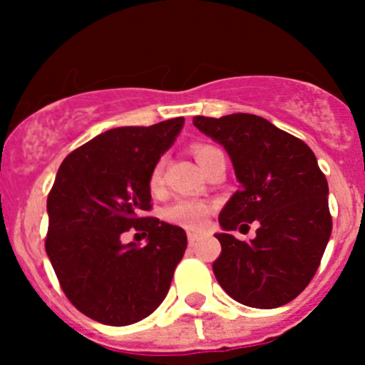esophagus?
<instances>
[{"label": "esophagus", "mask_w": 365, "mask_h": 365, "mask_svg": "<svg viewBox=\"0 0 365 365\" xmlns=\"http://www.w3.org/2000/svg\"><path fill=\"white\" fill-rule=\"evenodd\" d=\"M187 238H189V245H194L200 240V235L194 233V231H189V233H187Z\"/></svg>", "instance_id": "34e87169"}]
</instances>
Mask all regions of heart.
<instances>
[{
  "instance_id": "obj_1",
  "label": "heart",
  "mask_w": 365,
  "mask_h": 365,
  "mask_svg": "<svg viewBox=\"0 0 365 365\" xmlns=\"http://www.w3.org/2000/svg\"><path fill=\"white\" fill-rule=\"evenodd\" d=\"M213 150L217 148H213V146H208V145H196L192 148V152H194V157H196V160L200 162L201 165V162H203L206 157L213 152ZM160 183H162V164L159 162V164L153 168L152 175H150V187H152V189H159ZM210 210H212V206L205 203V201L192 200V197H180V200L173 201L171 205L165 206L164 217L168 222L176 224V226L187 227V230H201V227L205 226Z\"/></svg>"
}]
</instances>
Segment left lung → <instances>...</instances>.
Returning <instances> with one entry per match:
<instances>
[{"label":"left lung","instance_id":"left-lung-1","mask_svg":"<svg viewBox=\"0 0 365 365\" xmlns=\"http://www.w3.org/2000/svg\"><path fill=\"white\" fill-rule=\"evenodd\" d=\"M192 121L224 146L240 183L219 215L222 233L215 237L222 252L213 261V274L240 304L281 307L311 282L329 244L332 217L325 175L304 141L256 114ZM251 222H258L251 242L230 235Z\"/></svg>","mask_w":365,"mask_h":365}]
</instances>
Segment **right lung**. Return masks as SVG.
I'll return each mask as SVG.
<instances>
[{"instance_id": "obj_1", "label": "right lung", "mask_w": 365, "mask_h": 365, "mask_svg": "<svg viewBox=\"0 0 365 365\" xmlns=\"http://www.w3.org/2000/svg\"><path fill=\"white\" fill-rule=\"evenodd\" d=\"M183 118L118 127L65 157L47 197L46 252L65 295L83 314L125 327L152 314L187 249L182 227L143 217L150 175L176 141ZM134 227L147 245H123Z\"/></svg>"}]
</instances>
